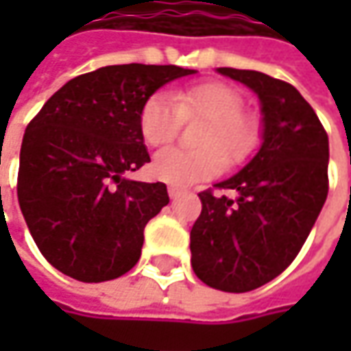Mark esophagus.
Instances as JSON below:
<instances>
[{
  "mask_svg": "<svg viewBox=\"0 0 351 351\" xmlns=\"http://www.w3.org/2000/svg\"><path fill=\"white\" fill-rule=\"evenodd\" d=\"M168 193L171 199H176V197H180L182 193H185V189H183V187H176V185H169Z\"/></svg>",
  "mask_w": 351,
  "mask_h": 351,
  "instance_id": "esophagus-1",
  "label": "esophagus"
}]
</instances>
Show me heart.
Listing matches in <instances>:
<instances>
[{
	"instance_id": "b5f03b06",
	"label": "heart",
	"mask_w": 351,
	"mask_h": 351,
	"mask_svg": "<svg viewBox=\"0 0 351 351\" xmlns=\"http://www.w3.org/2000/svg\"><path fill=\"white\" fill-rule=\"evenodd\" d=\"M205 119L199 128L197 150L166 148L154 156L152 171L158 180L173 185H193L217 178L226 166L240 164L258 144V123L244 111L242 93L224 82L150 95L141 109L138 127L148 146H166L176 138L182 119Z\"/></svg>"
}]
</instances>
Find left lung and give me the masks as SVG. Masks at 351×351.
Segmentation results:
<instances>
[{
    "label": "left lung",
    "mask_w": 351,
    "mask_h": 351,
    "mask_svg": "<svg viewBox=\"0 0 351 351\" xmlns=\"http://www.w3.org/2000/svg\"><path fill=\"white\" fill-rule=\"evenodd\" d=\"M262 101L263 144L242 171L201 191L191 265L213 289L246 293L271 281L303 248L328 195V134L291 84L219 68ZM215 189L239 191L232 202Z\"/></svg>",
    "instance_id": "8db88e82"
}]
</instances>
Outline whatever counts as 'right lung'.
Wrapping results in <instances>:
<instances>
[{
    "label": "right lung",
    "mask_w": 351,
    "mask_h": 351,
    "mask_svg": "<svg viewBox=\"0 0 351 351\" xmlns=\"http://www.w3.org/2000/svg\"><path fill=\"white\" fill-rule=\"evenodd\" d=\"M180 66L117 64L70 80L25 130L17 197L50 265L84 283L125 276L141 258L144 226L169 203L166 183L125 180L150 162L138 117Z\"/></svg>",
    "instance_id": "obj_1"
}]
</instances>
